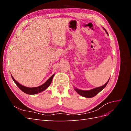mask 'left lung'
Returning a JSON list of instances; mask_svg holds the SVG:
<instances>
[{
    "mask_svg": "<svg viewBox=\"0 0 131 131\" xmlns=\"http://www.w3.org/2000/svg\"><path fill=\"white\" fill-rule=\"evenodd\" d=\"M105 31H106L107 34H108L106 30H105ZM109 79H110V78H109ZM109 80L108 81V82H106V84H105L102 86L98 87V88H95V89H93L91 90L83 91V90H79L77 89H75V91L77 92V93H78L79 94L81 95V96H82L83 97H85L86 98H92V97H93L94 96H96V95H97L99 92H100L102 90H103L105 88V86H106L107 84H108V82H109Z\"/></svg>",
    "mask_w": 131,
    "mask_h": 131,
    "instance_id": "obj_1",
    "label": "left lung"
}]
</instances>
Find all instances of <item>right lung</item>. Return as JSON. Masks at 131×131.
I'll return each mask as SVG.
<instances>
[{"label":"right lung","instance_id":"1","mask_svg":"<svg viewBox=\"0 0 131 131\" xmlns=\"http://www.w3.org/2000/svg\"><path fill=\"white\" fill-rule=\"evenodd\" d=\"M54 74H53L52 76H51L48 80H47L44 84H42V85L40 86H38V87H36V88H27V87L24 86H23L21 84H19L18 82H17L16 81L14 78L12 77V78H13L14 81L15 82V83L16 84L19 89H20L21 91H22L23 92H25L27 94H37L38 93H40L42 91H44L45 90H46L48 87L50 86V85L51 84V81H52V80L53 79V77L54 76Z\"/></svg>","mask_w":131,"mask_h":131}]
</instances>
